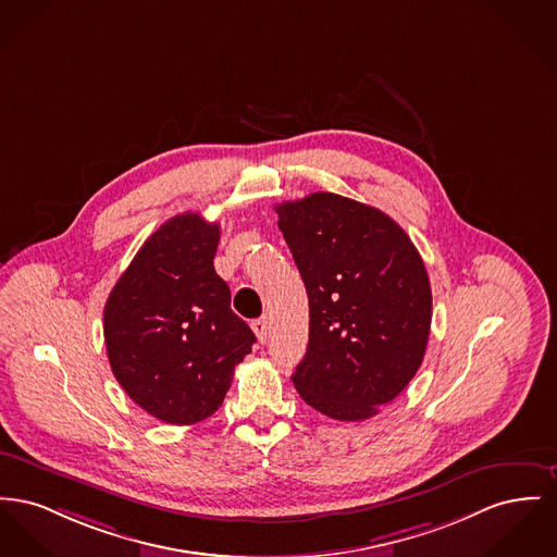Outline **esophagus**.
<instances>
[{"label": "esophagus", "mask_w": 557, "mask_h": 557, "mask_svg": "<svg viewBox=\"0 0 557 557\" xmlns=\"http://www.w3.org/2000/svg\"><path fill=\"white\" fill-rule=\"evenodd\" d=\"M252 330H255V334L259 336V341L264 343V341H267V336H269V318H259V320H255V322H252Z\"/></svg>", "instance_id": "obj_1"}]
</instances>
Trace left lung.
I'll list each match as a JSON object with an SVG mask.
<instances>
[{
	"instance_id": "8db88e82",
	"label": "left lung",
	"mask_w": 557,
	"mask_h": 557,
	"mask_svg": "<svg viewBox=\"0 0 557 557\" xmlns=\"http://www.w3.org/2000/svg\"><path fill=\"white\" fill-rule=\"evenodd\" d=\"M309 296L300 397L336 421H363L425 358L431 286L412 239L385 212L336 194L275 208Z\"/></svg>"
}]
</instances>
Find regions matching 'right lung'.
<instances>
[{"mask_svg": "<svg viewBox=\"0 0 557 557\" xmlns=\"http://www.w3.org/2000/svg\"><path fill=\"white\" fill-rule=\"evenodd\" d=\"M221 227L185 212L165 221L104 305V345L117 383L151 417L196 425L219 410L233 370L257 343L231 311L214 271Z\"/></svg>", "mask_w": 557, "mask_h": 557, "instance_id": "1", "label": "right lung"}]
</instances>
